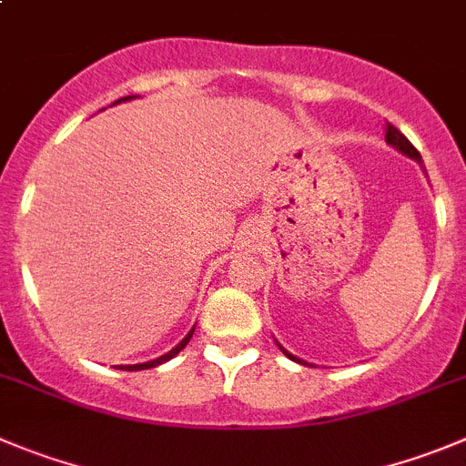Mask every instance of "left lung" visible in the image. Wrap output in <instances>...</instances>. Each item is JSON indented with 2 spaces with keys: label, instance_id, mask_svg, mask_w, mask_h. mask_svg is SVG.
Wrapping results in <instances>:
<instances>
[{
  "label": "left lung",
  "instance_id": "8db88e82",
  "mask_svg": "<svg viewBox=\"0 0 466 466\" xmlns=\"http://www.w3.org/2000/svg\"><path fill=\"white\" fill-rule=\"evenodd\" d=\"M384 139H387V144H391L393 148H396V150H400L402 155H407V157L416 159V162L420 164V153H419V150H416L414 146H411V141L407 139V137L402 135V132L398 130V127H393L391 123H387V137H384ZM279 348H281V345H279ZM281 352L286 354L288 359H292V361H297V363H304V366H307V361H302V359H297L295 354L286 352V350H283V348H281Z\"/></svg>",
  "mask_w": 466,
  "mask_h": 466
}]
</instances>
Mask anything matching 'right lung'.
<instances>
[{"mask_svg": "<svg viewBox=\"0 0 466 466\" xmlns=\"http://www.w3.org/2000/svg\"><path fill=\"white\" fill-rule=\"evenodd\" d=\"M132 97H137V96H127V97H121V100H116V103H123V100H132ZM114 103V105H116ZM192 334H194V329L189 331L187 336H185L183 340H180L178 345H176L174 350H169V352L167 354H162V357H157V359H153V361H146V363H132V366H121L123 370H146V369H155V366H159V363H164V361H169V359H174L176 354L180 352V350L185 348V345L189 343V339H192Z\"/></svg>", "mask_w": 466, "mask_h": 466, "instance_id": "add662e5", "label": "right lung"}]
</instances>
